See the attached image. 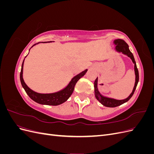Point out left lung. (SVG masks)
<instances>
[{"instance_id": "8db88e82", "label": "left lung", "mask_w": 154, "mask_h": 154, "mask_svg": "<svg viewBox=\"0 0 154 154\" xmlns=\"http://www.w3.org/2000/svg\"><path fill=\"white\" fill-rule=\"evenodd\" d=\"M114 43L116 45V48H115L116 50L118 52L122 53L123 54L128 56V57H130V59L132 60V62L134 63V71H135V74H136V82H135V85H134L132 93L130 94V96L127 97V98L122 100H115L113 98H110V97H105L100 94V92L98 91V89H97V78L94 81V85L95 96L96 97V99L98 100L102 105L107 107H116V106L122 105L126 103L127 101H128L133 96L139 82L138 69L137 68L136 63V61H135L133 54L130 52V51L129 49L128 45L126 43L124 40L122 39H116L114 41Z\"/></svg>"}]
</instances>
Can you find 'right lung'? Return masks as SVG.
<instances>
[{"mask_svg":"<svg viewBox=\"0 0 154 154\" xmlns=\"http://www.w3.org/2000/svg\"><path fill=\"white\" fill-rule=\"evenodd\" d=\"M34 44L33 45H36ZM32 45V46H33ZM31 47V48H32ZM24 61L22 64L21 71L20 74V82L22 87L24 88L27 94L29 96L30 98L35 101V102L42 105H59L66 101L69 97L71 96L74 89V87L76 85V83L85 74L87 71V69L82 71L78 75L74 76L71 81L68 84V85L64 88L63 89L60 91L57 92L51 93V94H40V93H37L33 91H32L30 88L27 87L26 84L24 79H23L22 74H23V66H24Z\"/></svg>","mask_w":154,"mask_h":154,"instance_id":"obj_1","label":"right lung"}]
</instances>
